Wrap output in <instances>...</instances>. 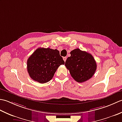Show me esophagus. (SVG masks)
<instances>
[{"mask_svg": "<svg viewBox=\"0 0 122 122\" xmlns=\"http://www.w3.org/2000/svg\"><path fill=\"white\" fill-rule=\"evenodd\" d=\"M63 59L64 61V62H66V56H65V57H63Z\"/></svg>", "mask_w": 122, "mask_h": 122, "instance_id": "1", "label": "esophagus"}]
</instances>
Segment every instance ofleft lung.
<instances>
[{"label": "left lung", "instance_id": "left-lung-1", "mask_svg": "<svg viewBox=\"0 0 122 122\" xmlns=\"http://www.w3.org/2000/svg\"><path fill=\"white\" fill-rule=\"evenodd\" d=\"M71 56L67 58L65 66L71 76L77 82L82 83L89 80L97 70V63L93 56L79 49L71 51Z\"/></svg>", "mask_w": 122, "mask_h": 122}]
</instances>
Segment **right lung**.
<instances>
[{"label":"right lung","instance_id":"add662e5","mask_svg":"<svg viewBox=\"0 0 122 122\" xmlns=\"http://www.w3.org/2000/svg\"><path fill=\"white\" fill-rule=\"evenodd\" d=\"M62 64H64V61L58 50L39 48L28 58L27 71L34 81L45 83L52 79Z\"/></svg>","mask_w":122,"mask_h":122}]
</instances>
